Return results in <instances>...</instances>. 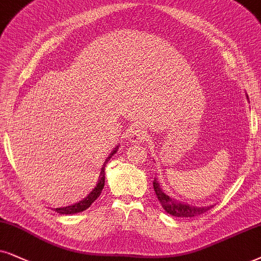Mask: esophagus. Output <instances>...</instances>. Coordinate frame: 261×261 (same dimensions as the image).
Segmentation results:
<instances>
[{
	"mask_svg": "<svg viewBox=\"0 0 261 261\" xmlns=\"http://www.w3.org/2000/svg\"><path fill=\"white\" fill-rule=\"evenodd\" d=\"M147 137H148V133L144 130V128L135 127L133 128V131H131L130 136H128V141H130L131 143L137 144V143H141V142H143Z\"/></svg>",
	"mask_w": 261,
	"mask_h": 261,
	"instance_id": "esophagus-1",
	"label": "esophagus"
}]
</instances>
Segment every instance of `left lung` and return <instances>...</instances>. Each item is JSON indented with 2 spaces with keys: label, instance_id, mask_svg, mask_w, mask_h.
<instances>
[{
  "label": "left lung",
  "instance_id": "1",
  "mask_svg": "<svg viewBox=\"0 0 261 261\" xmlns=\"http://www.w3.org/2000/svg\"><path fill=\"white\" fill-rule=\"evenodd\" d=\"M153 187L156 194L158 199H159L163 208L166 211L167 213L171 214L173 217H180V218H191V217L200 216L204 212L212 208L213 206H203V207H197V206H191V204L179 202V201L172 200L170 196H167L161 189L160 183L156 179H154Z\"/></svg>",
  "mask_w": 261,
  "mask_h": 261
}]
</instances>
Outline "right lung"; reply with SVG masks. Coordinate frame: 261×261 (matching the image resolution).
I'll return each instance as SVG.
<instances>
[{"label":"right lung","mask_w":261,"mask_h":261,"mask_svg":"<svg viewBox=\"0 0 261 261\" xmlns=\"http://www.w3.org/2000/svg\"><path fill=\"white\" fill-rule=\"evenodd\" d=\"M118 148H119L118 146L115 147L114 150L112 151V153L110 154V156L107 158L106 161H105L103 166H102V169H101L100 176H98V182L96 184V187H95L94 189L91 190V193L89 194V195L85 197V199H83L82 201H79V202H77V203L71 204V206L60 207V208H55L54 210L55 212H58V213H60V214H74V213L83 212V211H85V210L89 208V207L91 206V203L94 202V201L96 200L97 197L101 195V191H102V189H103V186H105V167H106V163L108 161V159H110V158H112V155L117 153Z\"/></svg>","instance_id":"obj_1"}]
</instances>
